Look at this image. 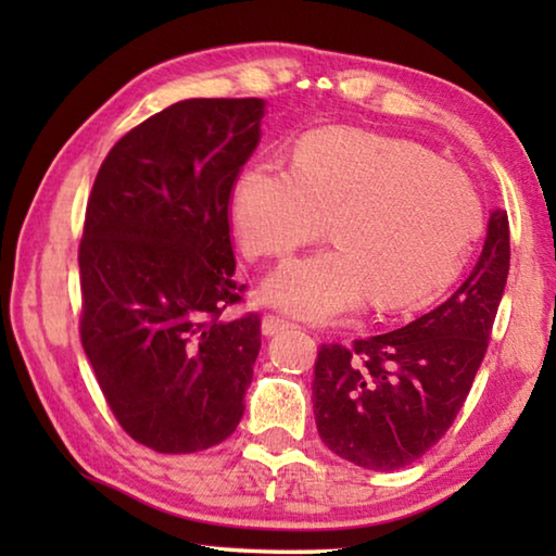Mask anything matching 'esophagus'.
<instances>
[{"label": "esophagus", "instance_id": "34e87169", "mask_svg": "<svg viewBox=\"0 0 556 556\" xmlns=\"http://www.w3.org/2000/svg\"><path fill=\"white\" fill-rule=\"evenodd\" d=\"M287 328H294V324H291L289 318H281L277 314H265V318H262V333L265 336L281 333V331H287Z\"/></svg>", "mask_w": 556, "mask_h": 556}]
</instances>
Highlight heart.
Listing matches in <instances>:
<instances>
[{"instance_id":"obj_1","label":"heart","mask_w":556,"mask_h":556,"mask_svg":"<svg viewBox=\"0 0 556 556\" xmlns=\"http://www.w3.org/2000/svg\"><path fill=\"white\" fill-rule=\"evenodd\" d=\"M324 220L336 248L287 262L265 285L269 301L316 321L368 299L378 312L434 304L466 265L481 201L425 147L361 129H316L291 166L262 159L235 184V232L252 260L287 257Z\"/></svg>"}]
</instances>
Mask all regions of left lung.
<instances>
[{
  "mask_svg": "<svg viewBox=\"0 0 556 556\" xmlns=\"http://www.w3.org/2000/svg\"><path fill=\"white\" fill-rule=\"evenodd\" d=\"M507 269L510 225L495 211L478 265L434 312L351 348H318L314 414L333 454L370 470H397L446 434L483 363Z\"/></svg>",
  "mask_w": 556,
  "mask_h": 556,
  "instance_id": "1",
  "label": "left lung"
}]
</instances>
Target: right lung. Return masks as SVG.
Segmentation results:
<instances>
[{
	"label": "right lung",
	"instance_id": "add662e5",
	"mask_svg": "<svg viewBox=\"0 0 556 556\" xmlns=\"http://www.w3.org/2000/svg\"><path fill=\"white\" fill-rule=\"evenodd\" d=\"M260 98H195L110 149L78 250L80 341L119 427L159 454L228 439L260 353L240 304L230 193L260 144Z\"/></svg>",
	"mask_w": 556,
	"mask_h": 556
}]
</instances>
